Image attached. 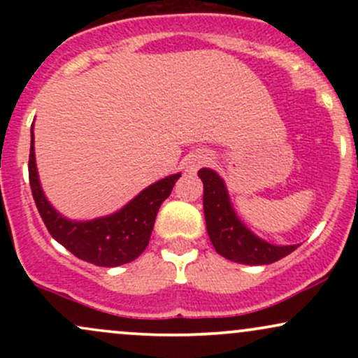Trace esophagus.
Returning <instances> with one entry per match:
<instances>
[{"label":"esophagus","instance_id":"34e87169","mask_svg":"<svg viewBox=\"0 0 358 358\" xmlns=\"http://www.w3.org/2000/svg\"><path fill=\"white\" fill-rule=\"evenodd\" d=\"M207 162H208V155L205 153L192 155L187 162V171H190V173H196V171H199Z\"/></svg>","mask_w":358,"mask_h":358}]
</instances>
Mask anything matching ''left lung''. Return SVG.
<instances>
[{
	"label": "left lung",
	"instance_id": "left-lung-1",
	"mask_svg": "<svg viewBox=\"0 0 358 358\" xmlns=\"http://www.w3.org/2000/svg\"><path fill=\"white\" fill-rule=\"evenodd\" d=\"M203 213L210 242L217 252L229 261L248 266L273 264L298 249L299 244L278 245L261 239L239 219L222 176L210 168H202Z\"/></svg>",
	"mask_w": 358,
	"mask_h": 358
}]
</instances>
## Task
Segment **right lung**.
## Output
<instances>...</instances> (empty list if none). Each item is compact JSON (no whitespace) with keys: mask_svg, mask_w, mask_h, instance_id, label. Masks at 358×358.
<instances>
[{"mask_svg":"<svg viewBox=\"0 0 358 358\" xmlns=\"http://www.w3.org/2000/svg\"><path fill=\"white\" fill-rule=\"evenodd\" d=\"M28 175L36 208L53 239L73 256L101 268H116L141 256L150 244L156 213L170 196L176 180L182 176V173H175L158 180L110 215L92 220H71L53 208L42 190L35 159L34 126Z\"/></svg>","mask_w":358,"mask_h":358,"instance_id":"right-lung-1","label":"right lung"}]
</instances>
